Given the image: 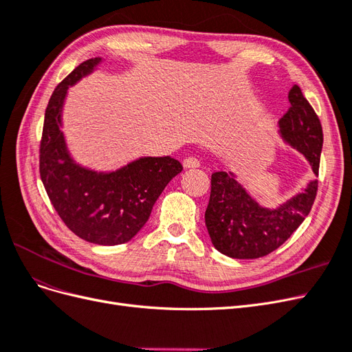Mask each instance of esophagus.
Instances as JSON below:
<instances>
[{
    "label": "esophagus",
    "mask_w": 352,
    "mask_h": 352,
    "mask_svg": "<svg viewBox=\"0 0 352 352\" xmlns=\"http://www.w3.org/2000/svg\"><path fill=\"white\" fill-rule=\"evenodd\" d=\"M184 167L185 168H195V167H199V162L195 158V157H186L184 160Z\"/></svg>",
    "instance_id": "1"
}]
</instances>
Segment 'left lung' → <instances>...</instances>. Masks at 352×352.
<instances>
[{
  "instance_id": "1",
  "label": "left lung",
  "mask_w": 352,
  "mask_h": 352,
  "mask_svg": "<svg viewBox=\"0 0 352 352\" xmlns=\"http://www.w3.org/2000/svg\"><path fill=\"white\" fill-rule=\"evenodd\" d=\"M291 107L279 120L283 140L302 153L318 176L323 146L322 123L301 88L289 91ZM317 195V180L278 208L261 207L252 199L232 172L211 175V194L206 210V226L217 251L232 258H260L280 245L300 228Z\"/></svg>"
}]
</instances>
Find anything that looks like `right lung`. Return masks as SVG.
I'll return each instance as SVG.
<instances>
[{
	"label": "right lung",
	"instance_id": "1",
	"mask_svg": "<svg viewBox=\"0 0 352 352\" xmlns=\"http://www.w3.org/2000/svg\"><path fill=\"white\" fill-rule=\"evenodd\" d=\"M100 63V57L83 61L52 92L41 138L39 173L52 207L74 235L97 245H120L144 228L157 198L184 167L168 155L142 157L110 173L73 162L60 131L63 102L69 87Z\"/></svg>",
	"mask_w": 352,
	"mask_h": 352
}]
</instances>
